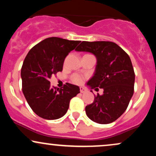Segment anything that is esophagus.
<instances>
[{"instance_id":"esophagus-1","label":"esophagus","mask_w":156,"mask_h":156,"mask_svg":"<svg viewBox=\"0 0 156 156\" xmlns=\"http://www.w3.org/2000/svg\"><path fill=\"white\" fill-rule=\"evenodd\" d=\"M80 92L81 93H84L87 92V89H84L83 87H80Z\"/></svg>"}]
</instances>
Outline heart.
<instances>
[{"mask_svg":"<svg viewBox=\"0 0 156 156\" xmlns=\"http://www.w3.org/2000/svg\"><path fill=\"white\" fill-rule=\"evenodd\" d=\"M72 80L73 83H77V84H80L82 83L83 81V78L81 76H79V75H73L72 76Z\"/></svg>","mask_w":156,"mask_h":156,"instance_id":"heart-1","label":"heart"}]
</instances>
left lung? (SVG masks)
<instances>
[{
    "label": "left lung",
    "mask_w": 156,
    "mask_h": 156,
    "mask_svg": "<svg viewBox=\"0 0 156 156\" xmlns=\"http://www.w3.org/2000/svg\"><path fill=\"white\" fill-rule=\"evenodd\" d=\"M76 51L95 55V73L87 85L95 90L103 89V94H97L92 104L86 106L87 117L99 124L117 120L128 108L134 92L135 73L129 55L118 44L107 41H83Z\"/></svg>",
    "instance_id": "8db88e82"
}]
</instances>
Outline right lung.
I'll list each match as a JSON object with an SVG mask.
<instances>
[{
  "label": "right lung",
  "instance_id": "add662e5",
  "mask_svg": "<svg viewBox=\"0 0 156 156\" xmlns=\"http://www.w3.org/2000/svg\"><path fill=\"white\" fill-rule=\"evenodd\" d=\"M80 41L49 37L36 44L25 58L22 68V89L28 105L39 117L57 119L69 108V101L80 93L78 86L66 83L52 87L50 78L62 72L66 56Z\"/></svg>",
  "mask_w": 156,
  "mask_h": 156
}]
</instances>
